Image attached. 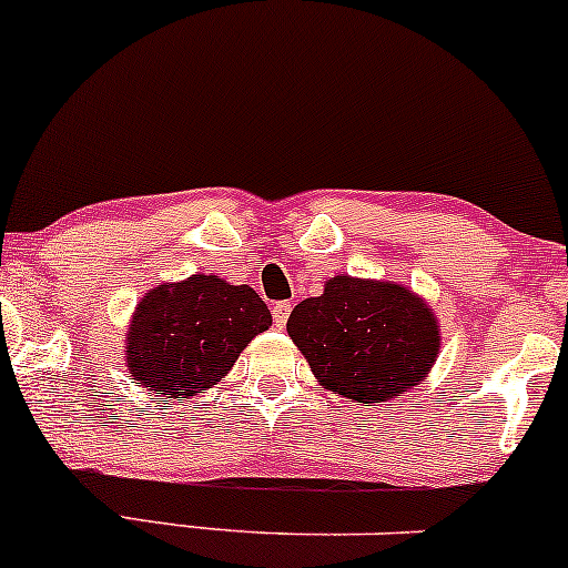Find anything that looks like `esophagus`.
<instances>
[{
    "label": "esophagus",
    "instance_id": "esophagus-1",
    "mask_svg": "<svg viewBox=\"0 0 568 568\" xmlns=\"http://www.w3.org/2000/svg\"><path fill=\"white\" fill-rule=\"evenodd\" d=\"M291 310H294V304H291V302H274V304H272V321H274V326L285 328V323H288Z\"/></svg>",
    "mask_w": 568,
    "mask_h": 568
}]
</instances>
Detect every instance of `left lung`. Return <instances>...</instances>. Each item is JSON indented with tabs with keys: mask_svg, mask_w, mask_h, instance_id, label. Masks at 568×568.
<instances>
[{
	"mask_svg": "<svg viewBox=\"0 0 568 568\" xmlns=\"http://www.w3.org/2000/svg\"><path fill=\"white\" fill-rule=\"evenodd\" d=\"M288 336L317 383L364 407L417 388L439 353V326L420 296L351 274L296 304Z\"/></svg>",
	"mask_w": 568,
	"mask_h": 568,
	"instance_id": "left-lung-1",
	"label": "left lung"
}]
</instances>
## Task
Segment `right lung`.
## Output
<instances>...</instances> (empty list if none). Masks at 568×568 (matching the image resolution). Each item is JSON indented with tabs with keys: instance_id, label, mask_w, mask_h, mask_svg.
Here are the masks:
<instances>
[{
	"instance_id": "right-lung-1",
	"label": "right lung",
	"mask_w": 568,
	"mask_h": 568,
	"mask_svg": "<svg viewBox=\"0 0 568 568\" xmlns=\"http://www.w3.org/2000/svg\"><path fill=\"white\" fill-rule=\"evenodd\" d=\"M272 313L251 285L217 274H191L151 288L134 307L126 332L129 377L166 398L204 394L232 372Z\"/></svg>"
}]
</instances>
